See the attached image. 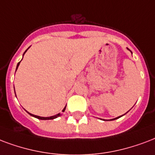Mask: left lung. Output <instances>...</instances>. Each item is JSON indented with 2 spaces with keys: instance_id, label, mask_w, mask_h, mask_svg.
<instances>
[{
  "instance_id": "1",
  "label": "left lung",
  "mask_w": 155,
  "mask_h": 155,
  "mask_svg": "<svg viewBox=\"0 0 155 155\" xmlns=\"http://www.w3.org/2000/svg\"><path fill=\"white\" fill-rule=\"evenodd\" d=\"M128 50H129V49H128ZM131 52V51H130ZM131 53H132V52H131ZM124 114H123V115H124ZM123 115H121V116H119V117H116V118H114V119H112V120H117V119H119V118H120V117H122Z\"/></svg>"
}]
</instances>
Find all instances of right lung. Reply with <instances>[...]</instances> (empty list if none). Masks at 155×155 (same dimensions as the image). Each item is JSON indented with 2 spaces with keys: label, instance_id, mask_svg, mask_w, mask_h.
<instances>
[{
  "label": "right lung",
  "instance_id": "right-lung-1",
  "mask_svg": "<svg viewBox=\"0 0 155 155\" xmlns=\"http://www.w3.org/2000/svg\"><path fill=\"white\" fill-rule=\"evenodd\" d=\"M29 49V48H28ZM28 49L26 50L25 52H24V54H23V55L25 54V53L27 51H28ZM23 55H22V57H23ZM20 62H21V61H20L17 64V67H16V71H17L18 69V66H19L20 64ZM65 110H66V106L64 107V109L62 110V112H64L65 111ZM27 111V110H26ZM28 112V111H27ZM28 114H30L31 116H33V117H35V118H36V119H39V120H54V119H56V118H58V117H59L60 115H62V114L61 113H58V114H55V115H53V116H49V117H41V116H38V115H35V114H31V113H29V112H28Z\"/></svg>",
  "mask_w": 155,
  "mask_h": 155
}]
</instances>
